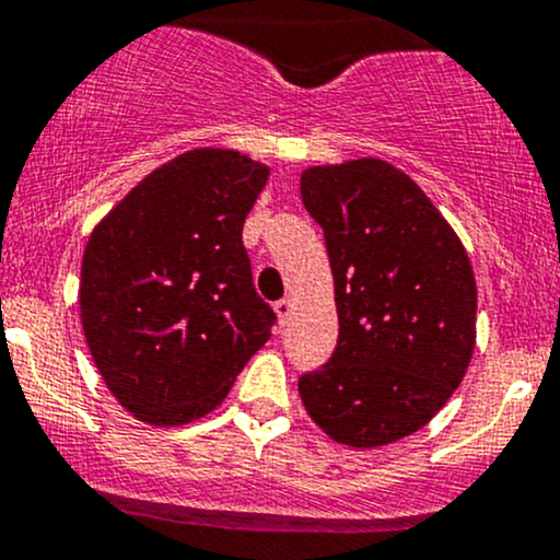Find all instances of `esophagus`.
Returning a JSON list of instances; mask_svg holds the SVG:
<instances>
[{"label":"esophagus","mask_w":560,"mask_h":560,"mask_svg":"<svg viewBox=\"0 0 560 560\" xmlns=\"http://www.w3.org/2000/svg\"><path fill=\"white\" fill-rule=\"evenodd\" d=\"M292 307H294V302L289 300V298H281V300L273 305V311H276V316H279V324H281V326H284L287 320H289V316H292Z\"/></svg>","instance_id":"esophagus-1"}]
</instances>
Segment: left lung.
<instances>
[{
  "instance_id": "obj_1",
  "label": "left lung",
  "mask_w": 560,
  "mask_h": 560,
  "mask_svg": "<svg viewBox=\"0 0 560 560\" xmlns=\"http://www.w3.org/2000/svg\"><path fill=\"white\" fill-rule=\"evenodd\" d=\"M302 205L324 229L339 339L300 376L331 440L378 447L419 432L458 389L477 339V284L445 218L384 160L316 165Z\"/></svg>"
}]
</instances>
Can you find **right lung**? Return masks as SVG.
I'll return each mask as SVG.
<instances>
[{"mask_svg":"<svg viewBox=\"0 0 560 560\" xmlns=\"http://www.w3.org/2000/svg\"><path fill=\"white\" fill-rule=\"evenodd\" d=\"M266 165L191 150L160 165L92 231L81 324L107 389L133 416L178 427L210 413L271 337L255 292L244 218Z\"/></svg>","mask_w":560,"mask_h":560,"instance_id":"right-lung-1","label":"right lung"}]
</instances>
